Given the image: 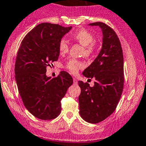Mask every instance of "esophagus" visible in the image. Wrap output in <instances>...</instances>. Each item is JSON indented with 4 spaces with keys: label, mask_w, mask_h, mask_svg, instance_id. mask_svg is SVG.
Here are the masks:
<instances>
[{
    "label": "esophagus",
    "mask_w": 146,
    "mask_h": 146,
    "mask_svg": "<svg viewBox=\"0 0 146 146\" xmlns=\"http://www.w3.org/2000/svg\"><path fill=\"white\" fill-rule=\"evenodd\" d=\"M73 84H78V80L76 79V78H73Z\"/></svg>",
    "instance_id": "obj_1"
}]
</instances>
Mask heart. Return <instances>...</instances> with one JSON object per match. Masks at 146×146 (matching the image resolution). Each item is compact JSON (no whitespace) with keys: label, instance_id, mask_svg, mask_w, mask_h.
Returning a JSON list of instances; mask_svg holds the SVG:
<instances>
[{"label":"heart","instance_id":"heart-1","mask_svg":"<svg viewBox=\"0 0 146 146\" xmlns=\"http://www.w3.org/2000/svg\"><path fill=\"white\" fill-rule=\"evenodd\" d=\"M70 37L76 40L78 43L83 45L85 48V54L89 56L93 54L95 50V36L92 33L88 32V30L82 29L77 30L76 32L70 35ZM58 49L60 54H65L68 52L69 45L68 43L65 39H62L58 44ZM84 67V64L80 61L76 60H70L67 64V68L72 73H77L78 69Z\"/></svg>","mask_w":146,"mask_h":146}]
</instances>
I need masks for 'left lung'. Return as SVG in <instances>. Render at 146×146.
Wrapping results in <instances>:
<instances>
[{"mask_svg": "<svg viewBox=\"0 0 146 146\" xmlns=\"http://www.w3.org/2000/svg\"><path fill=\"white\" fill-rule=\"evenodd\" d=\"M102 46L92 63L84 70L85 77L94 78V86L78 81L81 89L78 97L79 113L89 123H98L111 115L116 109L124 86V60L122 47L114 30L102 22Z\"/></svg>", "mask_w": 146, "mask_h": 146, "instance_id": "1", "label": "left lung"}]
</instances>
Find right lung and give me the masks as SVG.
<instances>
[{
	"instance_id": "obj_1",
	"label": "right lung",
	"mask_w": 146,
	"mask_h": 146,
	"mask_svg": "<svg viewBox=\"0 0 146 146\" xmlns=\"http://www.w3.org/2000/svg\"><path fill=\"white\" fill-rule=\"evenodd\" d=\"M72 27L42 23L21 42L15 64V79L24 106L38 119H52L61 112L60 101L73 84L65 71L56 78L47 76V66L58 60V44Z\"/></svg>"
}]
</instances>
